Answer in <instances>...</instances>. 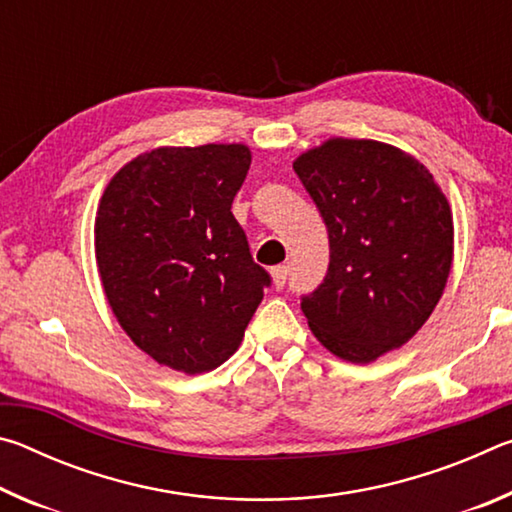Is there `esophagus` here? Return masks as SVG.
Returning a JSON list of instances; mask_svg holds the SVG:
<instances>
[{
    "label": "esophagus",
    "instance_id": "34e87169",
    "mask_svg": "<svg viewBox=\"0 0 512 512\" xmlns=\"http://www.w3.org/2000/svg\"><path fill=\"white\" fill-rule=\"evenodd\" d=\"M271 275H273V282H275V287L277 289H282L284 284H287V277H289V266H275L273 271H271Z\"/></svg>",
    "mask_w": 512,
    "mask_h": 512
}]
</instances>
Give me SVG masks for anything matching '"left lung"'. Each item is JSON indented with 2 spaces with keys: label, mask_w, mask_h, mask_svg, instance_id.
I'll return each mask as SVG.
<instances>
[{
  "label": "left lung",
  "mask_w": 512,
  "mask_h": 512,
  "mask_svg": "<svg viewBox=\"0 0 512 512\" xmlns=\"http://www.w3.org/2000/svg\"><path fill=\"white\" fill-rule=\"evenodd\" d=\"M329 235V266L300 298L336 357L370 363L424 325L447 284L454 225L431 173L395 146L329 140L293 162Z\"/></svg>",
  "instance_id": "8db88e82"
}]
</instances>
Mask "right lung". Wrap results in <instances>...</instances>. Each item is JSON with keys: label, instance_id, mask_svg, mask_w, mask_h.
<instances>
[{"label": "right lung", "instance_id": "obj_1", "mask_svg": "<svg viewBox=\"0 0 512 512\" xmlns=\"http://www.w3.org/2000/svg\"><path fill=\"white\" fill-rule=\"evenodd\" d=\"M248 167L241 144L158 149L103 192L94 228L103 291L162 366L187 375L221 366L271 287L230 212Z\"/></svg>", "mask_w": 512, "mask_h": 512}]
</instances>
